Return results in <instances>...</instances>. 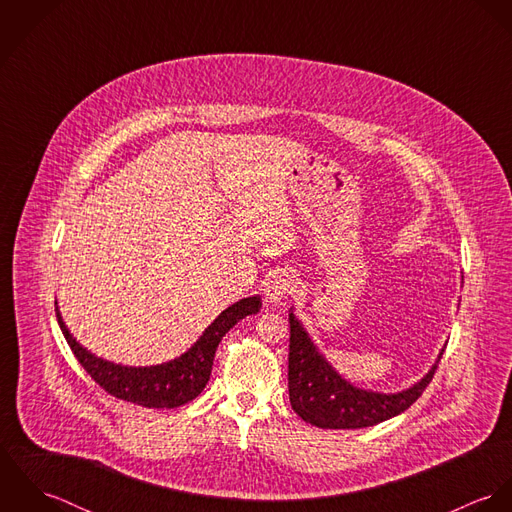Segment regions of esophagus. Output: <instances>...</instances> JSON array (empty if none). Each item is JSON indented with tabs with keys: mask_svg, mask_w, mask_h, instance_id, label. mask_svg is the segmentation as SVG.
Listing matches in <instances>:
<instances>
[{
	"mask_svg": "<svg viewBox=\"0 0 512 512\" xmlns=\"http://www.w3.org/2000/svg\"><path fill=\"white\" fill-rule=\"evenodd\" d=\"M295 286V276L290 272H274L264 282V295L270 303H280Z\"/></svg>",
	"mask_w": 512,
	"mask_h": 512,
	"instance_id": "34e87169",
	"label": "esophagus"
}]
</instances>
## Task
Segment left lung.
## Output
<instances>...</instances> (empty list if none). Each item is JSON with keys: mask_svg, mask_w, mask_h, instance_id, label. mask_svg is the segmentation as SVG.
<instances>
[{"mask_svg": "<svg viewBox=\"0 0 512 512\" xmlns=\"http://www.w3.org/2000/svg\"><path fill=\"white\" fill-rule=\"evenodd\" d=\"M436 363L410 388L400 392H378L359 388L343 378L311 341L301 321L290 311V357L288 388L293 412L307 424L323 430H359L376 426L408 410L426 390Z\"/></svg>", "mask_w": 512, "mask_h": 512, "instance_id": "left-lung-1", "label": "left lung"}]
</instances>
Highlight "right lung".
Segmentation results:
<instances>
[{"mask_svg": "<svg viewBox=\"0 0 512 512\" xmlns=\"http://www.w3.org/2000/svg\"><path fill=\"white\" fill-rule=\"evenodd\" d=\"M260 307V295L244 297L232 303L181 357L151 366L116 365L112 361L96 357L74 339L73 333L61 317L59 305L55 307V311L61 331L73 349L74 357L94 378V382L100 384L108 394L146 408H177L197 398L207 386L220 339L240 319L258 313Z\"/></svg>", "mask_w": 512, "mask_h": 512, "instance_id": "add662e5", "label": "right lung"}]
</instances>
